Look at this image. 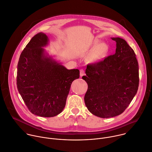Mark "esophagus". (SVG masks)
<instances>
[{"label":"esophagus","mask_w":152,"mask_h":152,"mask_svg":"<svg viewBox=\"0 0 152 152\" xmlns=\"http://www.w3.org/2000/svg\"><path fill=\"white\" fill-rule=\"evenodd\" d=\"M80 77H82L83 75H85V72H84V69H80Z\"/></svg>","instance_id":"obj_1"}]
</instances>
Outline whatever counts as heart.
Here are the masks:
<instances>
[{
	"label": "heart",
	"mask_w": 152,
	"mask_h": 152,
	"mask_svg": "<svg viewBox=\"0 0 152 152\" xmlns=\"http://www.w3.org/2000/svg\"><path fill=\"white\" fill-rule=\"evenodd\" d=\"M98 43V41H95L92 45H95L90 51L88 55V60L91 63H98L106 57L109 48L105 43Z\"/></svg>",
	"instance_id": "obj_1"
}]
</instances>
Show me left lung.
<instances>
[{
  "instance_id": "obj_1",
  "label": "left lung",
  "mask_w": 152,
  "mask_h": 152,
  "mask_svg": "<svg viewBox=\"0 0 152 152\" xmlns=\"http://www.w3.org/2000/svg\"><path fill=\"white\" fill-rule=\"evenodd\" d=\"M116 42L115 53L102 61L88 64L86 76L88 85L84 102L88 110L101 118L122 114L137 94L139 68L135 54L126 41L111 38Z\"/></svg>"
}]
</instances>
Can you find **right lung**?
I'll return each mask as SVG.
<instances>
[{
  "mask_svg": "<svg viewBox=\"0 0 152 152\" xmlns=\"http://www.w3.org/2000/svg\"><path fill=\"white\" fill-rule=\"evenodd\" d=\"M48 38L35 35L22 51L17 65V86L32 114L54 117L64 109L71 85L80 77L77 69H68L45 51Z\"/></svg>",
  "mask_w": 152,
  "mask_h": 152,
  "instance_id": "right-lung-1",
  "label": "right lung"
}]
</instances>
